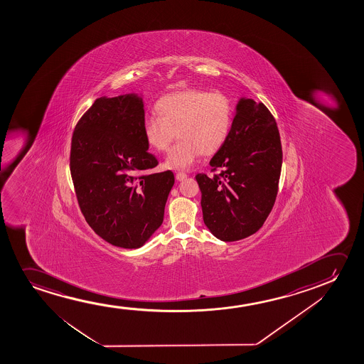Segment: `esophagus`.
I'll use <instances>...</instances> for the list:
<instances>
[{
  "label": "esophagus",
  "instance_id": "34e87169",
  "mask_svg": "<svg viewBox=\"0 0 364 364\" xmlns=\"http://www.w3.org/2000/svg\"><path fill=\"white\" fill-rule=\"evenodd\" d=\"M186 176H188V174L184 173V171H178L176 175H175V178H176V180H179V181L180 180H184Z\"/></svg>",
  "mask_w": 364,
  "mask_h": 364
}]
</instances>
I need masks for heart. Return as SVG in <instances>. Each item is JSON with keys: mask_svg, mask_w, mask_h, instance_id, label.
Listing matches in <instances>:
<instances>
[{"mask_svg": "<svg viewBox=\"0 0 364 364\" xmlns=\"http://www.w3.org/2000/svg\"><path fill=\"white\" fill-rule=\"evenodd\" d=\"M158 117L143 123L146 144L166 153L176 135L179 143L166 158V166L186 168L199 158L218 153L229 138L234 122V102L225 92L186 90L165 95L155 105Z\"/></svg>", "mask_w": 364, "mask_h": 364, "instance_id": "obj_1", "label": "heart"}]
</instances>
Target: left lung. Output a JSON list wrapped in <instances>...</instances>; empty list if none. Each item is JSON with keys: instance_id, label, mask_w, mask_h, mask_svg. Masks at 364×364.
Masks as SVG:
<instances>
[{"instance_id": "1", "label": "left lung", "mask_w": 364, "mask_h": 364, "mask_svg": "<svg viewBox=\"0 0 364 364\" xmlns=\"http://www.w3.org/2000/svg\"><path fill=\"white\" fill-rule=\"evenodd\" d=\"M210 165L213 175L195 176L205 225L223 241L249 237L274 208L282 166L277 123L264 103L240 100L229 138Z\"/></svg>"}]
</instances>
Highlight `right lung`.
<instances>
[{
	"instance_id": "right-lung-1",
	"label": "right lung",
	"mask_w": 364,
	"mask_h": 364,
	"mask_svg": "<svg viewBox=\"0 0 364 364\" xmlns=\"http://www.w3.org/2000/svg\"><path fill=\"white\" fill-rule=\"evenodd\" d=\"M143 100L134 95L98 98L75 125L70 168L85 221L107 242L138 249L163 224L171 170L150 173Z\"/></svg>"
}]
</instances>
